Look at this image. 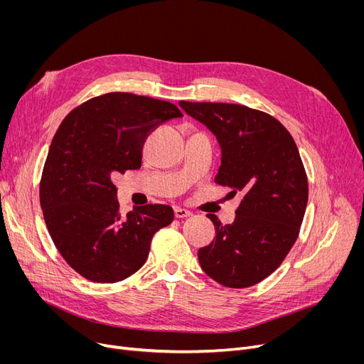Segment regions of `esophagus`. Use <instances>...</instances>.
<instances>
[{"mask_svg": "<svg viewBox=\"0 0 364 364\" xmlns=\"http://www.w3.org/2000/svg\"><path fill=\"white\" fill-rule=\"evenodd\" d=\"M190 215H192V213H190V211H187V209H183V208H174V217L176 218H187V217H190Z\"/></svg>", "mask_w": 364, "mask_h": 364, "instance_id": "34e87169", "label": "esophagus"}]
</instances>
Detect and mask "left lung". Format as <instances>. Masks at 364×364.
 I'll list each match as a JSON object with an SVG mask.
<instances>
[{
  "label": "left lung",
  "mask_w": 364,
  "mask_h": 364,
  "mask_svg": "<svg viewBox=\"0 0 364 364\" xmlns=\"http://www.w3.org/2000/svg\"><path fill=\"white\" fill-rule=\"evenodd\" d=\"M211 129L223 158L215 183L243 199L232 224L213 214L215 237L198 252L202 270L225 288H250L279 269L298 239L309 202L298 147L272 114L243 105L180 102Z\"/></svg>",
  "instance_id": "1"
}]
</instances>
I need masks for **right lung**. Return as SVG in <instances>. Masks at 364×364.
Returning a JSON list of instances; mask_svg holds the SVG:
<instances>
[{
    "label": "right lung",
    "instance_id": "right-lung-1",
    "mask_svg": "<svg viewBox=\"0 0 364 364\" xmlns=\"http://www.w3.org/2000/svg\"><path fill=\"white\" fill-rule=\"evenodd\" d=\"M169 102L107 92L68 113L54 134L40 181L47 230L69 267L95 283H117L141 269L153 236L174 220L168 205L124 217L112 178L141 166L149 134L181 118Z\"/></svg>",
    "mask_w": 364,
    "mask_h": 364
}]
</instances>
